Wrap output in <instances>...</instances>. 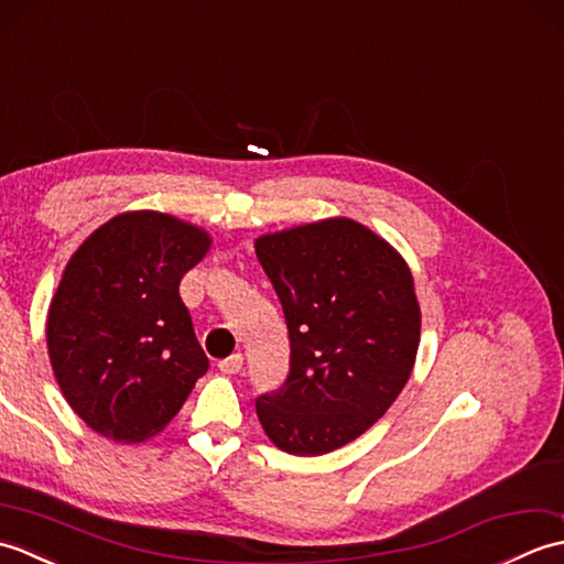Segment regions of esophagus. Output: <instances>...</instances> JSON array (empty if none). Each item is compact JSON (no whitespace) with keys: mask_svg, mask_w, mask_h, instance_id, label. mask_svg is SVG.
<instances>
[{"mask_svg":"<svg viewBox=\"0 0 564 564\" xmlns=\"http://www.w3.org/2000/svg\"><path fill=\"white\" fill-rule=\"evenodd\" d=\"M218 368L223 370L225 376H237L239 370L245 368V358H242V354H232L230 358H225V361H220Z\"/></svg>","mask_w":564,"mask_h":564,"instance_id":"34e87169","label":"esophagus"}]
</instances>
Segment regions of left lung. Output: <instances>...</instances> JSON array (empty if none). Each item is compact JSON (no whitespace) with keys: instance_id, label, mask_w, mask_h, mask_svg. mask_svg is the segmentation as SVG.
Returning a JSON list of instances; mask_svg holds the SVG:
<instances>
[{"instance_id":"obj_1","label":"left lung","mask_w":564,"mask_h":564,"mask_svg":"<svg viewBox=\"0 0 564 564\" xmlns=\"http://www.w3.org/2000/svg\"><path fill=\"white\" fill-rule=\"evenodd\" d=\"M283 305L291 370L257 416L275 448L322 455L356 441L412 376L422 334L414 279L388 239L351 218L257 237Z\"/></svg>"}]
</instances>
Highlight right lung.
I'll return each mask as SVG.
<instances>
[{
    "label": "right lung",
    "instance_id": "obj_1",
    "mask_svg": "<svg viewBox=\"0 0 564 564\" xmlns=\"http://www.w3.org/2000/svg\"><path fill=\"white\" fill-rule=\"evenodd\" d=\"M210 245L194 223L128 210L69 257L47 307V356L67 404L97 434H160L208 370L178 281Z\"/></svg>",
    "mask_w": 564,
    "mask_h": 564
}]
</instances>
